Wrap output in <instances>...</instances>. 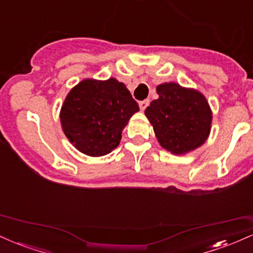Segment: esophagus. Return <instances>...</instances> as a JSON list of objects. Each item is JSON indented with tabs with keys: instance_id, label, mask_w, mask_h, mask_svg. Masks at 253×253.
I'll return each instance as SVG.
<instances>
[{
	"instance_id": "esophagus-1",
	"label": "esophagus",
	"mask_w": 253,
	"mask_h": 253,
	"mask_svg": "<svg viewBox=\"0 0 253 253\" xmlns=\"http://www.w3.org/2000/svg\"><path fill=\"white\" fill-rule=\"evenodd\" d=\"M148 105H149V100H143V101H140L138 106H140L141 111H144V110L147 109V106H148Z\"/></svg>"
}]
</instances>
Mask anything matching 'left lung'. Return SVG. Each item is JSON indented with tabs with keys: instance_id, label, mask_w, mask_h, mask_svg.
Returning <instances> with one entry per match:
<instances>
[{
	"instance_id": "obj_1",
	"label": "left lung",
	"mask_w": 253,
	"mask_h": 253,
	"mask_svg": "<svg viewBox=\"0 0 253 253\" xmlns=\"http://www.w3.org/2000/svg\"><path fill=\"white\" fill-rule=\"evenodd\" d=\"M159 98L144 111L158 142L172 154L184 155L201 147L209 137L212 112L200 90L175 82L157 87Z\"/></svg>"
}]
</instances>
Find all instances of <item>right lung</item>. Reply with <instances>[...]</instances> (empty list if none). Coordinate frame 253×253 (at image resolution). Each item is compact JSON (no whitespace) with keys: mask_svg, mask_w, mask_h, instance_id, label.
Masks as SVG:
<instances>
[{"mask_svg":"<svg viewBox=\"0 0 253 253\" xmlns=\"http://www.w3.org/2000/svg\"><path fill=\"white\" fill-rule=\"evenodd\" d=\"M138 111L123 82L84 79L74 86L62 104V130L79 152L103 157L117 148L129 119Z\"/></svg>","mask_w":253,"mask_h":253,"instance_id":"add662e5","label":"right lung"}]
</instances>
